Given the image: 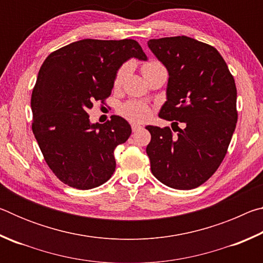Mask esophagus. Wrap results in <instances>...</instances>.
<instances>
[{"label":"esophagus","instance_id":"esophagus-1","mask_svg":"<svg viewBox=\"0 0 263 263\" xmlns=\"http://www.w3.org/2000/svg\"><path fill=\"white\" fill-rule=\"evenodd\" d=\"M131 127H132V131H133V132H136V131L140 130V128H141V126L139 125V124H132Z\"/></svg>","mask_w":263,"mask_h":263}]
</instances>
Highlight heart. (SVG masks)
I'll use <instances>...</instances> for the list:
<instances>
[{
    "label": "heart",
    "instance_id": "heart-1",
    "mask_svg": "<svg viewBox=\"0 0 263 263\" xmlns=\"http://www.w3.org/2000/svg\"><path fill=\"white\" fill-rule=\"evenodd\" d=\"M159 69H166L163 67L162 64H160L159 61H148L145 62L144 65L141 66V72L144 74V77L146 78L147 75L154 73L155 70ZM128 72V65L124 64L121 67L117 69V72L115 74V79H114V84L115 87H119L123 83L124 79L127 75ZM118 112L121 114L124 117L130 119L132 122H137V123H141L145 122L146 119L149 117L151 115V109L147 104L142 103V102L139 101H127L125 103H123L119 105L118 108Z\"/></svg>",
    "mask_w": 263,
    "mask_h": 263
}]
</instances>
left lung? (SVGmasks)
I'll return each instance as SVG.
<instances>
[{
    "mask_svg": "<svg viewBox=\"0 0 263 263\" xmlns=\"http://www.w3.org/2000/svg\"><path fill=\"white\" fill-rule=\"evenodd\" d=\"M147 44L169 74L167 101L159 117L185 125L177 127L176 136L171 127L146 126L151 133L146 147L151 171L171 188H197L220 166L237 125L233 75L209 44L185 35L151 39Z\"/></svg>",
    "mask_w": 263,
    "mask_h": 263,
    "instance_id": "left-lung-1",
    "label": "left lung"
}]
</instances>
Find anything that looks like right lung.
Listing matches in <instances>:
<instances>
[{
  "label": "right lung",
  "instance_id": "right-lung-1",
  "mask_svg": "<svg viewBox=\"0 0 263 263\" xmlns=\"http://www.w3.org/2000/svg\"><path fill=\"white\" fill-rule=\"evenodd\" d=\"M130 58L147 59L133 39H83L43 62L31 96L32 132L47 166L65 184L92 189L114 174V151L128 139L130 124L119 116L90 124L87 110L111 95L116 72Z\"/></svg>",
  "mask_w": 263,
  "mask_h": 263
}]
</instances>
